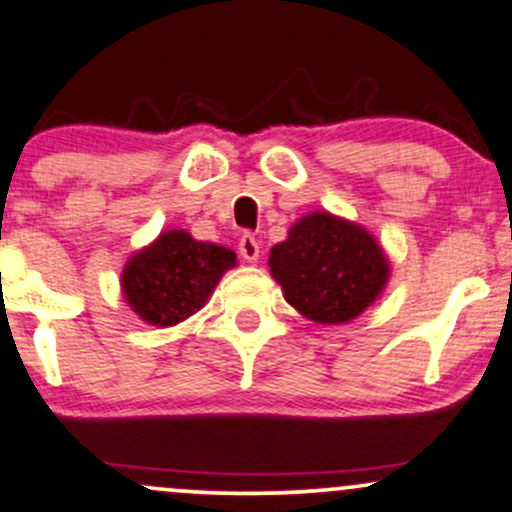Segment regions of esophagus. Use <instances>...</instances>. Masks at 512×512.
Returning a JSON list of instances; mask_svg holds the SVG:
<instances>
[{
  "label": "esophagus",
  "instance_id": "1",
  "mask_svg": "<svg viewBox=\"0 0 512 512\" xmlns=\"http://www.w3.org/2000/svg\"><path fill=\"white\" fill-rule=\"evenodd\" d=\"M239 254H242L244 261H249V263L258 261L261 246H258V239L254 237V234H244V237L239 239Z\"/></svg>",
  "mask_w": 512,
  "mask_h": 512
}]
</instances>
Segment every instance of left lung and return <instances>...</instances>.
Wrapping results in <instances>:
<instances>
[{
  "label": "left lung",
  "mask_w": 512,
  "mask_h": 512,
  "mask_svg": "<svg viewBox=\"0 0 512 512\" xmlns=\"http://www.w3.org/2000/svg\"><path fill=\"white\" fill-rule=\"evenodd\" d=\"M270 275L309 321L340 326L362 316L390 278L383 246L366 227L328 210L299 218L268 256Z\"/></svg>",
  "instance_id": "left-lung-1"
}]
</instances>
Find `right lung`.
Masks as SVG:
<instances>
[{
  "label": "right lung",
  "mask_w": 512,
  "mask_h": 512,
  "mask_svg": "<svg viewBox=\"0 0 512 512\" xmlns=\"http://www.w3.org/2000/svg\"><path fill=\"white\" fill-rule=\"evenodd\" d=\"M237 254L198 242L186 230H165L138 249L122 270V297L148 326L170 328L203 309Z\"/></svg>",
  "instance_id": "right-lung-1"
}]
</instances>
